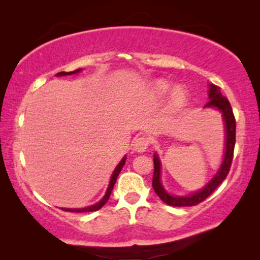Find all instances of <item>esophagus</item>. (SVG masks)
Instances as JSON below:
<instances>
[{
	"mask_svg": "<svg viewBox=\"0 0 260 260\" xmlns=\"http://www.w3.org/2000/svg\"><path fill=\"white\" fill-rule=\"evenodd\" d=\"M149 144V141L145 137H138L134 141L133 144V149L136 152H144L147 150Z\"/></svg>",
	"mask_w": 260,
	"mask_h": 260,
	"instance_id": "esophagus-1",
	"label": "esophagus"
}]
</instances>
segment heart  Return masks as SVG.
Instances as JSON below:
<instances>
[{
	"mask_svg": "<svg viewBox=\"0 0 260 260\" xmlns=\"http://www.w3.org/2000/svg\"><path fill=\"white\" fill-rule=\"evenodd\" d=\"M168 98V110L170 112H179L186 106L188 102V92L186 88L181 85L173 87V84L166 79H155L151 81L149 86V93L152 98L162 99L166 97L170 90Z\"/></svg>",
	"mask_w": 260,
	"mask_h": 260,
	"instance_id": "b5f03b06",
	"label": "heart"
}]
</instances>
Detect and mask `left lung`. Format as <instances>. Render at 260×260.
Returning <instances> with one entry per match:
<instances>
[{"label":"left lung","mask_w":260,"mask_h":260,"mask_svg":"<svg viewBox=\"0 0 260 260\" xmlns=\"http://www.w3.org/2000/svg\"><path fill=\"white\" fill-rule=\"evenodd\" d=\"M208 98L209 102L205 105V108H212L221 112L223 125H225V152H223L222 162L215 175L200 190L194 191V193L188 195H173L168 193L166 188L163 187L161 181V159H159L157 152H155L152 188H154L155 193L158 195L159 199L169 206L187 207V206H195L200 204L201 201L207 199L218 188L219 184L226 179L227 174L230 172L233 159L234 144H236V119H234L232 106H231L229 99L221 94L220 87L213 84H209Z\"/></svg>","instance_id":"left-lung-1"}]
</instances>
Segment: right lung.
Here are the masks:
<instances>
[{
	"mask_svg": "<svg viewBox=\"0 0 260 260\" xmlns=\"http://www.w3.org/2000/svg\"><path fill=\"white\" fill-rule=\"evenodd\" d=\"M80 71H81V69H78V70H76V71H73V72H59V73H56L55 76H56V77L72 76V74L79 73ZM125 161H126V156H124V157L122 158V161H120V162L118 163V165H117L115 170H113V173H112V175H111V179H110L108 189H106L105 195L102 198L101 201H98L97 204L91 205V206H87V207H84V208H61V209H63V211H66V212H77V213L93 212V211H98V209H101V208L103 207V206H104V205L106 204V202H108L110 195H111V191H112V189H113V186H115V183H116L117 177H118L120 170H122L124 165H125Z\"/></svg>",
	"mask_w": 260,
	"mask_h": 260,
	"instance_id": "right-lung-1",
	"label": "right lung"
}]
</instances>
